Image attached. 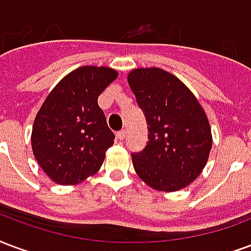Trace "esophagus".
Here are the masks:
<instances>
[{
    "mask_svg": "<svg viewBox=\"0 0 251 251\" xmlns=\"http://www.w3.org/2000/svg\"><path fill=\"white\" fill-rule=\"evenodd\" d=\"M126 135H127V131H126V129H122V131H119L116 136H118V138L120 139V140H123V139L126 138Z\"/></svg>",
    "mask_w": 251,
    "mask_h": 251,
    "instance_id": "1",
    "label": "esophagus"
}]
</instances>
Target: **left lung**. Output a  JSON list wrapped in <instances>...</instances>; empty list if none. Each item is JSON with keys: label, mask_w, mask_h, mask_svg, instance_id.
Wrapping results in <instances>:
<instances>
[{"label": "left lung", "mask_w": 251, "mask_h": 251, "mask_svg": "<svg viewBox=\"0 0 251 251\" xmlns=\"http://www.w3.org/2000/svg\"><path fill=\"white\" fill-rule=\"evenodd\" d=\"M127 77L148 126L147 146L132 153L138 176L156 191L187 187L202 174L213 146L204 109L183 81L162 68H136Z\"/></svg>", "instance_id": "1"}]
</instances>
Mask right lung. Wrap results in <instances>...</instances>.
Here are the masks:
<instances>
[{
    "label": "right lung",
    "instance_id": "obj_1",
    "mask_svg": "<svg viewBox=\"0 0 251 251\" xmlns=\"http://www.w3.org/2000/svg\"><path fill=\"white\" fill-rule=\"evenodd\" d=\"M108 67L84 65L64 76L38 109L32 151L54 183L69 186L98 173L115 135L98 98L118 77Z\"/></svg>",
    "mask_w": 251,
    "mask_h": 251
}]
</instances>
